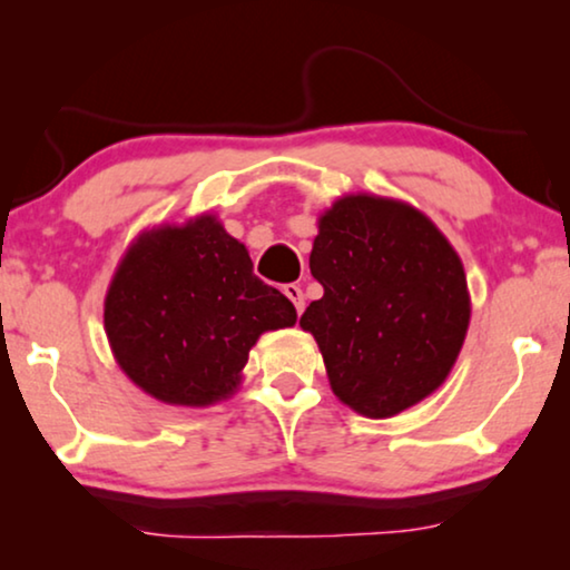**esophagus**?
<instances>
[{"mask_svg": "<svg viewBox=\"0 0 570 570\" xmlns=\"http://www.w3.org/2000/svg\"><path fill=\"white\" fill-rule=\"evenodd\" d=\"M283 293L287 295V298H291V303L295 306V311H298V314H303V306H306V301H303V291H301V285H285L283 287Z\"/></svg>", "mask_w": 570, "mask_h": 570, "instance_id": "esophagus-1", "label": "esophagus"}]
</instances>
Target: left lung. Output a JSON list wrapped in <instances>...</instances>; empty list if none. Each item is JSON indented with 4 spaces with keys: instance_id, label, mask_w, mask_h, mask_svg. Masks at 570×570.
<instances>
[{
    "instance_id": "obj_1",
    "label": "left lung",
    "mask_w": 570,
    "mask_h": 570,
    "mask_svg": "<svg viewBox=\"0 0 570 570\" xmlns=\"http://www.w3.org/2000/svg\"><path fill=\"white\" fill-rule=\"evenodd\" d=\"M308 264L324 295L301 326L340 402L392 417L446 381L470 326V293L454 246L420 209L342 197L318 217Z\"/></svg>"
}]
</instances>
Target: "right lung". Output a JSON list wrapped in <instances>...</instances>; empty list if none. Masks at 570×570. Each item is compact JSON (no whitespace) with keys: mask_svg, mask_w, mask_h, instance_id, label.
Returning a JSON list of instances; mask_svg holds the SVG:
<instances>
[{"mask_svg":"<svg viewBox=\"0 0 570 570\" xmlns=\"http://www.w3.org/2000/svg\"><path fill=\"white\" fill-rule=\"evenodd\" d=\"M295 318L293 303L254 275L246 246L213 215L142 233L124 254L104 308L121 371L178 407L228 400L259 334Z\"/></svg>","mask_w":570,"mask_h":570,"instance_id":"obj_1","label":"right lung"}]
</instances>
